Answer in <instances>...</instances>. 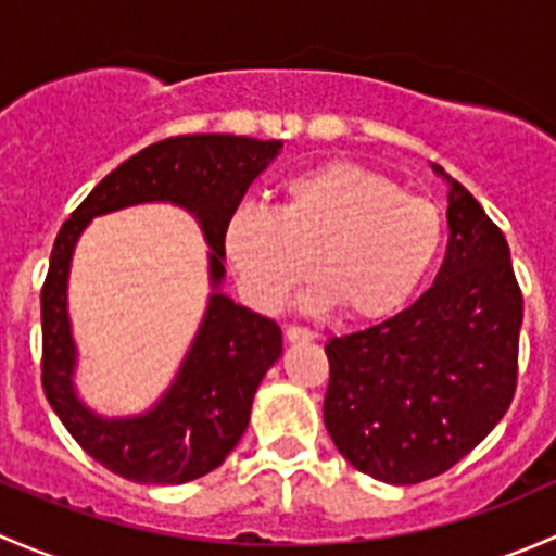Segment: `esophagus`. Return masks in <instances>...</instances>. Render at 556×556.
<instances>
[{
	"mask_svg": "<svg viewBox=\"0 0 556 556\" xmlns=\"http://www.w3.org/2000/svg\"><path fill=\"white\" fill-rule=\"evenodd\" d=\"M285 339H288L290 344H306V341H314L317 336H314L309 328H301V325H290V328L285 330Z\"/></svg>",
	"mask_w": 556,
	"mask_h": 556,
	"instance_id": "1",
	"label": "esophagus"
}]
</instances>
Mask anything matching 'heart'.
<instances>
[{
    "label": "heart",
    "mask_w": 556,
    "mask_h": 556,
    "mask_svg": "<svg viewBox=\"0 0 556 556\" xmlns=\"http://www.w3.org/2000/svg\"><path fill=\"white\" fill-rule=\"evenodd\" d=\"M441 244V215L422 195L352 161H325L282 185L277 212L242 204L223 247L252 304L271 309L309 274L306 306L384 319L414 295Z\"/></svg>",
    "instance_id": "1"
}]
</instances>
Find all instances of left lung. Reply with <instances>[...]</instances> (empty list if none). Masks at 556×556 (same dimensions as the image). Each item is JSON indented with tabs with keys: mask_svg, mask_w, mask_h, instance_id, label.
Returning a JSON list of instances; mask_svg holds the SVG:
<instances>
[{
	"mask_svg": "<svg viewBox=\"0 0 556 556\" xmlns=\"http://www.w3.org/2000/svg\"><path fill=\"white\" fill-rule=\"evenodd\" d=\"M450 247L408 309L330 339L323 419L336 450L384 484H419L492 433L517 390L521 293L511 250L446 174Z\"/></svg>",
	"mask_w": 556,
	"mask_h": 556,
	"instance_id": "obj_1",
	"label": "left lung"
}]
</instances>
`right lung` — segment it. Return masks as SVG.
I'll return each instance as SVG.
<instances>
[{
  "label": "right lung",
  "mask_w": 556,
  "mask_h": 556,
  "mask_svg": "<svg viewBox=\"0 0 556 556\" xmlns=\"http://www.w3.org/2000/svg\"><path fill=\"white\" fill-rule=\"evenodd\" d=\"M282 150L279 139L188 134L139 150L110 172L61 226L42 285V387L72 439L106 470L137 484H185L223 465L250 425L252 397L282 355V330L223 293L228 217ZM137 203H174L200 223L211 247L205 317L170 387L128 418L93 413L74 384L68 319L74 247L93 216Z\"/></svg>",
  "instance_id": "1"
}]
</instances>
